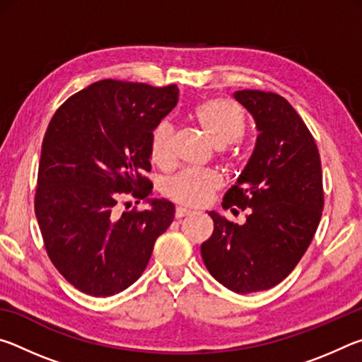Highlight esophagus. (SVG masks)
I'll list each match as a JSON object with an SVG mask.
<instances>
[{
    "label": "esophagus",
    "instance_id": "esophagus-1",
    "mask_svg": "<svg viewBox=\"0 0 362 362\" xmlns=\"http://www.w3.org/2000/svg\"><path fill=\"white\" fill-rule=\"evenodd\" d=\"M192 214V211L189 209H185V207H177L175 209V218H182V217H187Z\"/></svg>",
    "mask_w": 362,
    "mask_h": 362
}]
</instances>
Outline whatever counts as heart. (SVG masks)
I'll list each match as a JSON object with an SVG mask.
<instances>
[{
	"instance_id": "heart-1",
	"label": "heart",
	"mask_w": 362,
	"mask_h": 362,
	"mask_svg": "<svg viewBox=\"0 0 362 362\" xmlns=\"http://www.w3.org/2000/svg\"><path fill=\"white\" fill-rule=\"evenodd\" d=\"M192 118L206 137L217 146L230 145L244 134L241 108L228 99H209L194 105ZM174 126L163 119L153 127L150 137V156L158 166L168 168L173 163ZM222 187V179L212 170H182L164 183V194L174 203L189 207L204 206Z\"/></svg>"
}]
</instances>
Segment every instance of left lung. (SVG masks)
<instances>
[{"label":"left lung","mask_w":362,"mask_h":362,"mask_svg":"<svg viewBox=\"0 0 362 362\" xmlns=\"http://www.w3.org/2000/svg\"><path fill=\"white\" fill-rule=\"evenodd\" d=\"M233 97L259 131L246 169L222 203L247 211L246 223L209 212L214 231L201 255L220 284L249 293L279 284L308 249L322 216V170L313 136L284 97L249 89Z\"/></svg>","instance_id":"1"}]
</instances>
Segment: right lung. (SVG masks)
I'll list each match as a JSON object with an SVG mask.
<instances>
[{"label": "right lung", "instance_id": "add662e5", "mask_svg": "<svg viewBox=\"0 0 362 362\" xmlns=\"http://www.w3.org/2000/svg\"><path fill=\"white\" fill-rule=\"evenodd\" d=\"M177 100L175 84L102 79L69 97L49 121L35 214L52 265L88 296H115L136 283L173 223L169 201L127 211V199L139 204L151 194V131Z\"/></svg>", "mask_w": 362, "mask_h": 362}]
</instances>
